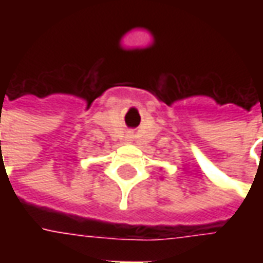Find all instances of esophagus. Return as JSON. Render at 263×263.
<instances>
[{
  "label": "esophagus",
  "instance_id": "obj_1",
  "mask_svg": "<svg viewBox=\"0 0 263 263\" xmlns=\"http://www.w3.org/2000/svg\"><path fill=\"white\" fill-rule=\"evenodd\" d=\"M128 141H131V135H129V137H128Z\"/></svg>",
  "mask_w": 263,
  "mask_h": 263
}]
</instances>
